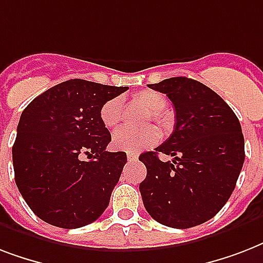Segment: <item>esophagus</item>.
<instances>
[{
  "instance_id": "obj_1",
  "label": "esophagus",
  "mask_w": 263,
  "mask_h": 263,
  "mask_svg": "<svg viewBox=\"0 0 263 263\" xmlns=\"http://www.w3.org/2000/svg\"><path fill=\"white\" fill-rule=\"evenodd\" d=\"M127 160H128V162H135V161H138V154H134V153H128Z\"/></svg>"
}]
</instances>
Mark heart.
<instances>
[{
	"label": "heart",
	"mask_w": 263,
	"mask_h": 263,
	"mask_svg": "<svg viewBox=\"0 0 263 263\" xmlns=\"http://www.w3.org/2000/svg\"><path fill=\"white\" fill-rule=\"evenodd\" d=\"M134 101L152 111V119L162 128H169L171 117L165 107L168 99L164 94L156 90H143L134 95ZM103 125L109 129H115L121 124L124 119V103L121 98H111L103 103L99 111ZM160 131L154 127L143 129L120 128L113 134L111 144L116 150L128 153H138L146 147H150L160 140Z\"/></svg>",
	"instance_id": "obj_1"
}]
</instances>
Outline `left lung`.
Listing matches in <instances>:
<instances>
[{"label": "left lung", "instance_id": "obj_1", "mask_svg": "<svg viewBox=\"0 0 263 263\" xmlns=\"http://www.w3.org/2000/svg\"><path fill=\"white\" fill-rule=\"evenodd\" d=\"M150 88L166 94L176 111L172 135L140 154L147 176L139 191L160 224L187 229L216 216L232 195L245 162L239 119L212 88L188 78H171ZM160 152L174 157L159 160Z\"/></svg>", "mask_w": 263, "mask_h": 263}]
</instances>
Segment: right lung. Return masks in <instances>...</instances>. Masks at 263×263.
<instances>
[{
	"instance_id": "1",
	"label": "right lung",
	"mask_w": 263,
	"mask_h": 263,
	"mask_svg": "<svg viewBox=\"0 0 263 263\" xmlns=\"http://www.w3.org/2000/svg\"><path fill=\"white\" fill-rule=\"evenodd\" d=\"M125 90L71 79L23 110L12 147L14 181L41 220L75 229L105 212L127 154L106 152L111 136L99 111Z\"/></svg>"
}]
</instances>
